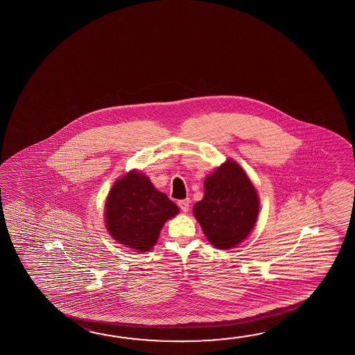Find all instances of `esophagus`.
Returning a JSON list of instances; mask_svg holds the SVG:
<instances>
[{"label":"esophagus","instance_id":"1","mask_svg":"<svg viewBox=\"0 0 355 355\" xmlns=\"http://www.w3.org/2000/svg\"><path fill=\"white\" fill-rule=\"evenodd\" d=\"M189 204H191V200H189V198H187V199H183V200L178 202V207H180V210L188 211V209H189Z\"/></svg>","mask_w":355,"mask_h":355}]
</instances>
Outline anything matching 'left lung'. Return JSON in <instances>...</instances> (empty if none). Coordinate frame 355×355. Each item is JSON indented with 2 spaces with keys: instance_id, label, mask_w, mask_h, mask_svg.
Returning a JSON list of instances; mask_svg holds the SVG:
<instances>
[{
  "instance_id": "left-lung-1",
  "label": "left lung",
  "mask_w": 355,
  "mask_h": 355,
  "mask_svg": "<svg viewBox=\"0 0 355 355\" xmlns=\"http://www.w3.org/2000/svg\"><path fill=\"white\" fill-rule=\"evenodd\" d=\"M205 193L194 205V216L215 248L232 249L255 225L259 198L249 177L238 163L227 159L205 178Z\"/></svg>"
}]
</instances>
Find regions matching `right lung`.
I'll use <instances>...</instances> for the list:
<instances>
[{"label": "right lung", "mask_w": 355, "mask_h": 355, "mask_svg": "<svg viewBox=\"0 0 355 355\" xmlns=\"http://www.w3.org/2000/svg\"><path fill=\"white\" fill-rule=\"evenodd\" d=\"M106 229L120 244L148 251L156 244L164 221L180 210L151 180L136 171L128 172L111 188L105 205Z\"/></svg>", "instance_id": "right-lung-1"}]
</instances>
